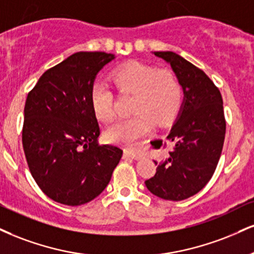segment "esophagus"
<instances>
[{
	"mask_svg": "<svg viewBox=\"0 0 254 254\" xmlns=\"http://www.w3.org/2000/svg\"><path fill=\"white\" fill-rule=\"evenodd\" d=\"M124 156L133 158V160H138V158H140V152L135 148H125Z\"/></svg>",
	"mask_w": 254,
	"mask_h": 254,
	"instance_id": "34e87169",
	"label": "esophagus"
}]
</instances>
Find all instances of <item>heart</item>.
Masks as SVG:
<instances>
[{"label": "heart", "instance_id": "obj_1", "mask_svg": "<svg viewBox=\"0 0 254 254\" xmlns=\"http://www.w3.org/2000/svg\"><path fill=\"white\" fill-rule=\"evenodd\" d=\"M112 84L122 94H132L127 118L119 119L108 127L105 138L111 143L130 144L154 127L167 124L176 117L182 103V87L179 78L170 69H157L146 64H125L111 74ZM91 104L96 117L108 123L115 116L114 93L102 84H96L91 92Z\"/></svg>", "mask_w": 254, "mask_h": 254}]
</instances>
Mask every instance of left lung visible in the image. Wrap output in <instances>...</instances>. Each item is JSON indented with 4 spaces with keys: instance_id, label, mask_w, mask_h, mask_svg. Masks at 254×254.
Wrapping results in <instances>:
<instances>
[{
    "instance_id": "left-lung-1",
    "label": "left lung",
    "mask_w": 254,
    "mask_h": 254,
    "mask_svg": "<svg viewBox=\"0 0 254 254\" xmlns=\"http://www.w3.org/2000/svg\"><path fill=\"white\" fill-rule=\"evenodd\" d=\"M154 54L170 64L185 97L167 137L175 142L174 150L145 186L158 197L181 201L198 193L218 166L226 133L222 97L206 73L181 56L169 51Z\"/></svg>"
}]
</instances>
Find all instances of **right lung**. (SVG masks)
<instances>
[{
	"label": "right lung",
	"instance_id": "1",
	"mask_svg": "<svg viewBox=\"0 0 254 254\" xmlns=\"http://www.w3.org/2000/svg\"><path fill=\"white\" fill-rule=\"evenodd\" d=\"M105 52H78L47 69L24 105L22 144L30 174L57 202L80 206L111 180L123 150L99 145L91 104L98 72L115 59Z\"/></svg>",
	"mask_w": 254,
	"mask_h": 254
}]
</instances>
